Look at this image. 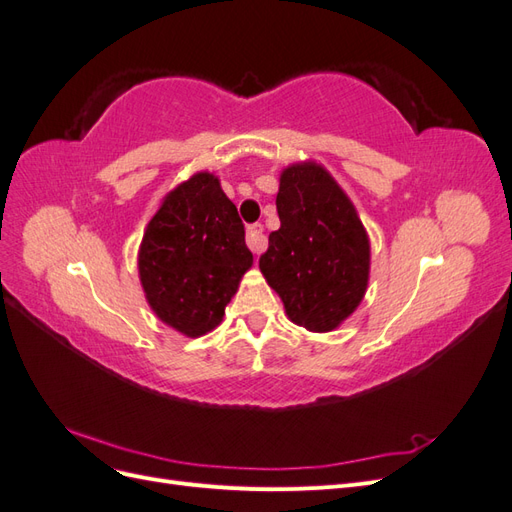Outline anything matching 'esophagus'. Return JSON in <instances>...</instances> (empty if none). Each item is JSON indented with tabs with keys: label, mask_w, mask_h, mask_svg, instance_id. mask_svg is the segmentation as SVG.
Segmentation results:
<instances>
[{
	"label": "esophagus",
	"mask_w": 512,
	"mask_h": 512,
	"mask_svg": "<svg viewBox=\"0 0 512 512\" xmlns=\"http://www.w3.org/2000/svg\"><path fill=\"white\" fill-rule=\"evenodd\" d=\"M262 230H265L262 228V224L247 226V247H250L254 254H260L267 247V237Z\"/></svg>",
	"instance_id": "34e87169"
}]
</instances>
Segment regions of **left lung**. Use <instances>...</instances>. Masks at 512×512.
<instances>
[{
	"instance_id": "1",
	"label": "left lung",
	"mask_w": 512,
	"mask_h": 512,
	"mask_svg": "<svg viewBox=\"0 0 512 512\" xmlns=\"http://www.w3.org/2000/svg\"><path fill=\"white\" fill-rule=\"evenodd\" d=\"M275 205L280 228L269 235L260 271L294 324L333 331L367 290V232L348 196L316 164L288 166Z\"/></svg>"
}]
</instances>
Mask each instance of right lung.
Wrapping results in <instances>:
<instances>
[{
    "instance_id": "add662e5",
    "label": "right lung",
    "mask_w": 512,
    "mask_h": 512,
    "mask_svg": "<svg viewBox=\"0 0 512 512\" xmlns=\"http://www.w3.org/2000/svg\"><path fill=\"white\" fill-rule=\"evenodd\" d=\"M254 256L220 181L198 173L170 192L138 252V273L153 312L168 327L200 337L218 327Z\"/></svg>"
}]
</instances>
